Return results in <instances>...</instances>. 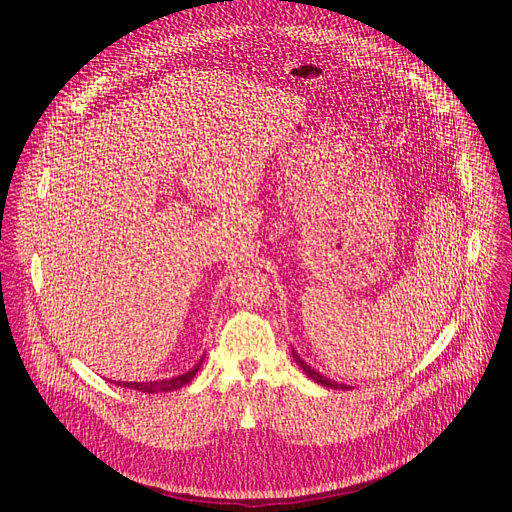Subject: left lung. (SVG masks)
Segmentation results:
<instances>
[{
  "mask_svg": "<svg viewBox=\"0 0 512 512\" xmlns=\"http://www.w3.org/2000/svg\"><path fill=\"white\" fill-rule=\"evenodd\" d=\"M292 357H294V361H297V363L301 365V369L309 375V378H311L313 382H317V384H321V386H326V388H334V390H351V386H344V384H338V382H334V380H330V378H324V375H321V373L315 371V369H311L294 351H292Z\"/></svg>",
  "mask_w": 512,
  "mask_h": 512,
  "instance_id": "8db88e82",
  "label": "left lung"
}]
</instances>
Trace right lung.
I'll list each match as a JSON object with an SVG mask.
<instances>
[{
	"mask_svg": "<svg viewBox=\"0 0 512 512\" xmlns=\"http://www.w3.org/2000/svg\"><path fill=\"white\" fill-rule=\"evenodd\" d=\"M203 361H199L197 367H193L191 371H186L182 375H176V378H170V380H159V382H118L116 386H124V388H130V390H139V392H145V394H157V392H172V390H180L182 386H186L188 382H191L195 378V373L199 371ZM112 382V380H110Z\"/></svg>",
	"mask_w": 512,
	"mask_h": 512,
	"instance_id": "1",
	"label": "right lung"
}]
</instances>
